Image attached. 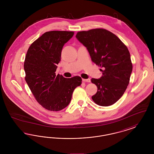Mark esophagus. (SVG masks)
Here are the masks:
<instances>
[{"label": "esophagus", "instance_id": "obj_1", "mask_svg": "<svg viewBox=\"0 0 154 154\" xmlns=\"http://www.w3.org/2000/svg\"><path fill=\"white\" fill-rule=\"evenodd\" d=\"M82 81L84 82H91V80L89 79H82Z\"/></svg>", "mask_w": 154, "mask_h": 154}]
</instances>
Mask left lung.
<instances>
[{"mask_svg":"<svg viewBox=\"0 0 154 154\" xmlns=\"http://www.w3.org/2000/svg\"><path fill=\"white\" fill-rule=\"evenodd\" d=\"M75 37L87 48L92 62L102 68V76L91 79L97 88L92 100L101 106L114 104L124 94L132 73L127 47L116 35L104 29L81 31Z\"/></svg>","mask_w":154,"mask_h":154,"instance_id":"1","label":"left lung"}]
</instances>
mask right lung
<instances>
[{
  "label": "right lung",
  "instance_id": "right-lung-1",
  "mask_svg": "<svg viewBox=\"0 0 154 154\" xmlns=\"http://www.w3.org/2000/svg\"><path fill=\"white\" fill-rule=\"evenodd\" d=\"M73 35L74 32H47L30 45L26 53L25 80L37 102L47 110L65 109L74 89L82 83L79 76L67 79L55 74L62 48Z\"/></svg>",
  "mask_w": 154,
  "mask_h": 154
}]
</instances>
